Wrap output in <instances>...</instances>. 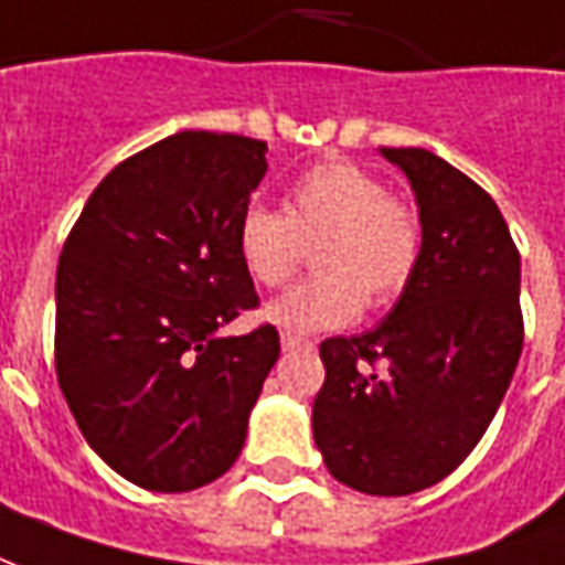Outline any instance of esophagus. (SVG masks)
<instances>
[{
    "mask_svg": "<svg viewBox=\"0 0 565 565\" xmlns=\"http://www.w3.org/2000/svg\"><path fill=\"white\" fill-rule=\"evenodd\" d=\"M279 344H282V350H286V353H289V350H310L313 348V341H307V338H301V334H282V338H279Z\"/></svg>",
    "mask_w": 565,
    "mask_h": 565,
    "instance_id": "34e87169",
    "label": "esophagus"
}]
</instances>
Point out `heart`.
<instances>
[{"label": "heart", "mask_w": 565, "mask_h": 565, "mask_svg": "<svg viewBox=\"0 0 565 565\" xmlns=\"http://www.w3.org/2000/svg\"><path fill=\"white\" fill-rule=\"evenodd\" d=\"M313 243L317 274L264 307V320L289 334L341 329L360 317L363 298H396L418 264L422 227L406 202L353 162L305 171L282 212L248 205L236 224V255L264 289L282 286Z\"/></svg>", "instance_id": "obj_1"}]
</instances>
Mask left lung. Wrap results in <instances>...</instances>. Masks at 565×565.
Returning <instances> with one entry per match:
<instances>
[{
	"instance_id": "1",
	"label": "left lung",
	"mask_w": 565,
	"mask_h": 565,
	"mask_svg": "<svg viewBox=\"0 0 565 565\" xmlns=\"http://www.w3.org/2000/svg\"><path fill=\"white\" fill-rule=\"evenodd\" d=\"M418 202L422 252L391 313L326 338L313 439L338 483L412 495L483 439L523 350L520 252L492 196L422 147H381Z\"/></svg>"
}]
</instances>
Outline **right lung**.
<instances>
[{
  "label": "right lung",
  "mask_w": 565,
  "mask_h": 565,
  "mask_svg": "<svg viewBox=\"0 0 565 565\" xmlns=\"http://www.w3.org/2000/svg\"><path fill=\"white\" fill-rule=\"evenodd\" d=\"M267 143L178 131L95 186L57 260L54 363L82 437L119 477L190 492L239 458L279 334H217L258 305L236 224Z\"/></svg>",
  "instance_id": "add662e5"
}]
</instances>
